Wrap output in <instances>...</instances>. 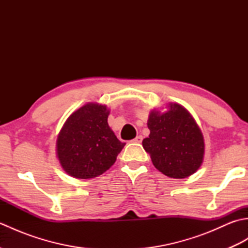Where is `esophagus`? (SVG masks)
<instances>
[{
    "mask_svg": "<svg viewBox=\"0 0 248 248\" xmlns=\"http://www.w3.org/2000/svg\"><path fill=\"white\" fill-rule=\"evenodd\" d=\"M141 140H143V136L139 135V136H136V138L132 141H133V143H136V144H140Z\"/></svg>",
    "mask_w": 248,
    "mask_h": 248,
    "instance_id": "1",
    "label": "esophagus"
}]
</instances>
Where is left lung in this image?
I'll return each mask as SVG.
<instances>
[{"mask_svg":"<svg viewBox=\"0 0 248 248\" xmlns=\"http://www.w3.org/2000/svg\"><path fill=\"white\" fill-rule=\"evenodd\" d=\"M147 125L150 134L143 147L157 170L182 179L198 170L203 159V136L186 108L170 103L166 113L152 110Z\"/></svg>","mask_w":248,"mask_h":248,"instance_id":"8db88e82","label":"left lung"}]
</instances>
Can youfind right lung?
I'll return each instance as SVG.
<instances>
[{"instance_id":"1","label":"right lung","mask_w":248,"mask_h":248,"mask_svg":"<svg viewBox=\"0 0 248 248\" xmlns=\"http://www.w3.org/2000/svg\"><path fill=\"white\" fill-rule=\"evenodd\" d=\"M107 107L88 103L72 113L57 139V156L67 173L78 179L102 175L112 166L124 143L108 124Z\"/></svg>"}]
</instances>
